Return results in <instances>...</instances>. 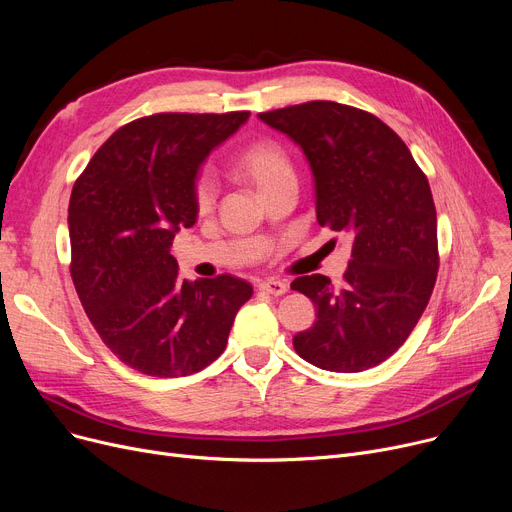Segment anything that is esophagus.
I'll return each instance as SVG.
<instances>
[{
  "instance_id": "esophagus-1",
  "label": "esophagus",
  "mask_w": 512,
  "mask_h": 512,
  "mask_svg": "<svg viewBox=\"0 0 512 512\" xmlns=\"http://www.w3.org/2000/svg\"><path fill=\"white\" fill-rule=\"evenodd\" d=\"M259 290L272 294V297H282V294L288 292V284L284 280H263L259 284Z\"/></svg>"
}]
</instances>
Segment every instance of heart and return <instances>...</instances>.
I'll return each instance as SVG.
<instances>
[{"label": "heart", "instance_id": "obj_1", "mask_svg": "<svg viewBox=\"0 0 512 512\" xmlns=\"http://www.w3.org/2000/svg\"><path fill=\"white\" fill-rule=\"evenodd\" d=\"M232 172L240 180L253 184L257 188V193L261 195L272 184H276L280 178L290 176L292 166H290V159H288L286 151L278 143L257 141L236 155L234 164H232ZM193 197H195V207L199 213L209 211V207L213 205V184L207 176L197 178Z\"/></svg>", "mask_w": 512, "mask_h": 512}]
</instances>
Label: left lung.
I'll use <instances>...</instances> for the list:
<instances>
[{
	"label": "left lung",
	"mask_w": 512,
	"mask_h": 512,
	"mask_svg": "<svg viewBox=\"0 0 512 512\" xmlns=\"http://www.w3.org/2000/svg\"><path fill=\"white\" fill-rule=\"evenodd\" d=\"M259 120L297 143L313 174L319 226L353 238L342 284L313 274L290 284L315 305V324L292 338L319 369L357 373L405 344L438 276V220L429 182L380 118L309 101Z\"/></svg>",
	"instance_id": "left-lung-1"
}]
</instances>
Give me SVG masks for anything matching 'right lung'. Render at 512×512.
<instances>
[{
	"instance_id": "1",
	"label": "right lung",
	"mask_w": 512,
	"mask_h": 512,
	"mask_svg": "<svg viewBox=\"0 0 512 512\" xmlns=\"http://www.w3.org/2000/svg\"><path fill=\"white\" fill-rule=\"evenodd\" d=\"M249 112L155 114L118 128L68 205L78 299L105 346L153 378L191 375L218 359L253 286L234 276L182 280L170 255L197 222L195 182L205 157Z\"/></svg>"
}]
</instances>
